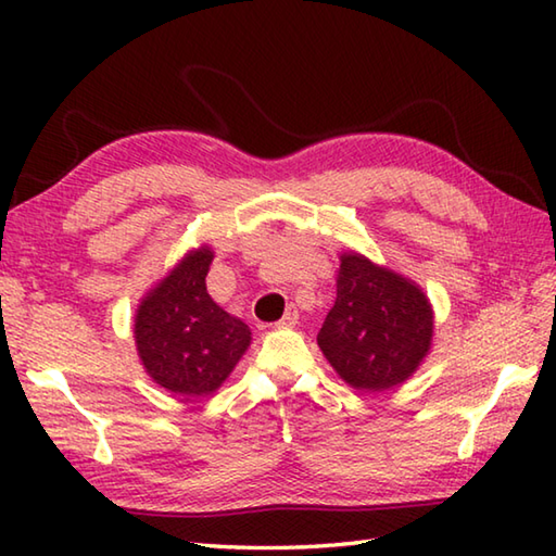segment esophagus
<instances>
[{"mask_svg": "<svg viewBox=\"0 0 556 556\" xmlns=\"http://www.w3.org/2000/svg\"><path fill=\"white\" fill-rule=\"evenodd\" d=\"M275 313H277L275 305H260V308H257L260 320H269V317L275 315ZM287 315H291V303H287L285 311H281V320H287Z\"/></svg>", "mask_w": 556, "mask_h": 556, "instance_id": "obj_1", "label": "esophagus"}]
</instances>
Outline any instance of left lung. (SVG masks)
Returning <instances> with one entry per match:
<instances>
[{
	"label": "left lung",
	"instance_id": "1",
	"mask_svg": "<svg viewBox=\"0 0 556 556\" xmlns=\"http://www.w3.org/2000/svg\"><path fill=\"white\" fill-rule=\"evenodd\" d=\"M212 257L207 245L188 253L136 313L138 356L152 380L174 394H212L251 346L248 325L210 299Z\"/></svg>",
	"mask_w": 556,
	"mask_h": 556
}]
</instances>
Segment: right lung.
I'll use <instances>...</instances> for the list:
<instances>
[{
  "label": "right lung",
  "instance_id": "1",
  "mask_svg": "<svg viewBox=\"0 0 556 556\" xmlns=\"http://www.w3.org/2000/svg\"><path fill=\"white\" fill-rule=\"evenodd\" d=\"M428 296L361 253L341 255L337 301L317 334L329 365L356 389L384 392L418 370L432 346Z\"/></svg>",
  "mask_w": 556,
  "mask_h": 556
}]
</instances>
